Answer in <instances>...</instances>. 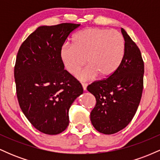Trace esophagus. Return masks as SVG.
Instances as JSON below:
<instances>
[{"instance_id":"1","label":"esophagus","mask_w":160,"mask_h":160,"mask_svg":"<svg viewBox=\"0 0 160 160\" xmlns=\"http://www.w3.org/2000/svg\"><path fill=\"white\" fill-rule=\"evenodd\" d=\"M82 89H83L84 91L86 90V88H87V83H86V82H82Z\"/></svg>"}]
</instances>
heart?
I'll return each mask as SVG.
<instances>
[{
  "label": "heart",
  "instance_id": "heart-1",
  "mask_svg": "<svg viewBox=\"0 0 160 160\" xmlns=\"http://www.w3.org/2000/svg\"><path fill=\"white\" fill-rule=\"evenodd\" d=\"M74 43H65L60 49V58L71 74H77L86 64L89 66L77 75L80 80H89L99 75L111 78L120 67L126 53L122 34L116 30L88 28L77 33Z\"/></svg>",
  "mask_w": 160,
  "mask_h": 160
}]
</instances>
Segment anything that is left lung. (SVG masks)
Segmentation results:
<instances>
[{"instance_id": "left-lung-1", "label": "left lung", "mask_w": 160, "mask_h": 160, "mask_svg": "<svg viewBox=\"0 0 160 160\" xmlns=\"http://www.w3.org/2000/svg\"><path fill=\"white\" fill-rule=\"evenodd\" d=\"M126 53L120 67L111 78L94 81L87 90L95 96L90 120L95 129L111 135L123 129L136 113L144 87V65L140 49L123 28Z\"/></svg>"}]
</instances>
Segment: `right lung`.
<instances>
[{
    "label": "right lung",
    "mask_w": 160,
    "mask_h": 160,
    "mask_svg": "<svg viewBox=\"0 0 160 160\" xmlns=\"http://www.w3.org/2000/svg\"><path fill=\"white\" fill-rule=\"evenodd\" d=\"M80 24L40 26L22 43L14 67L20 108L38 131L57 135L69 124L68 112L83 92L80 82L65 70L60 49Z\"/></svg>",
    "instance_id": "obj_1"
}]
</instances>
